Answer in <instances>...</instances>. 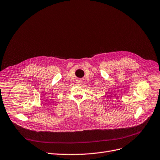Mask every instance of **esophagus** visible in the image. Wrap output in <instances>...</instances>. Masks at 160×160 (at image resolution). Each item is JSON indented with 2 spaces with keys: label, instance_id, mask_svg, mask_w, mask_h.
Masks as SVG:
<instances>
[{
  "label": "esophagus",
  "instance_id": "obj_1",
  "mask_svg": "<svg viewBox=\"0 0 160 160\" xmlns=\"http://www.w3.org/2000/svg\"><path fill=\"white\" fill-rule=\"evenodd\" d=\"M76 83H77L78 85H80L82 84V80H77V81H76Z\"/></svg>",
  "mask_w": 160,
  "mask_h": 160
}]
</instances>
